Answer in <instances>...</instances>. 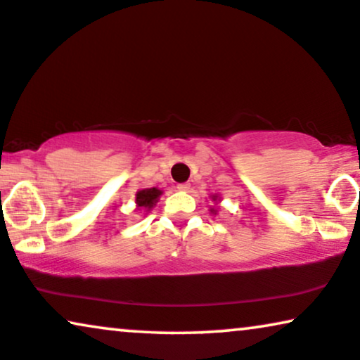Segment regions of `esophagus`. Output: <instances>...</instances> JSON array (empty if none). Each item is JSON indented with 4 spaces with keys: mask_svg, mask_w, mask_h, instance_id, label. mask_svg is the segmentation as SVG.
<instances>
[{
    "mask_svg": "<svg viewBox=\"0 0 360 360\" xmlns=\"http://www.w3.org/2000/svg\"><path fill=\"white\" fill-rule=\"evenodd\" d=\"M189 189H191V184H189V183H181V184H177V191H181V193H188Z\"/></svg>",
    "mask_w": 360,
    "mask_h": 360,
    "instance_id": "esophagus-1",
    "label": "esophagus"
}]
</instances>
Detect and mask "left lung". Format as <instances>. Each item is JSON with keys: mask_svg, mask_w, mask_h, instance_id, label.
Listing matches in <instances>:
<instances>
[{"mask_svg": "<svg viewBox=\"0 0 360 360\" xmlns=\"http://www.w3.org/2000/svg\"><path fill=\"white\" fill-rule=\"evenodd\" d=\"M212 200H219V195H212ZM210 210H212V212H215L214 209H210Z\"/></svg>", "mask_w": 360, "mask_h": 360, "instance_id": "left-lung-1", "label": "left lung"}]
</instances>
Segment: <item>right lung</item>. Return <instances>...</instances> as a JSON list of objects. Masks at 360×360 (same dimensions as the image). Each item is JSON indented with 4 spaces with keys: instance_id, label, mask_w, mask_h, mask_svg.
<instances>
[{
    "instance_id": "add662e5",
    "label": "right lung",
    "mask_w": 360,
    "mask_h": 360,
    "mask_svg": "<svg viewBox=\"0 0 360 360\" xmlns=\"http://www.w3.org/2000/svg\"><path fill=\"white\" fill-rule=\"evenodd\" d=\"M162 194V191L158 188H150V189H141L136 193V207L138 209H153V205H156L158 198Z\"/></svg>"
}]
</instances>
